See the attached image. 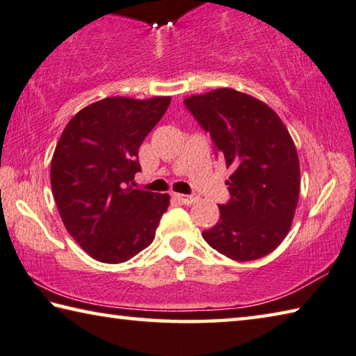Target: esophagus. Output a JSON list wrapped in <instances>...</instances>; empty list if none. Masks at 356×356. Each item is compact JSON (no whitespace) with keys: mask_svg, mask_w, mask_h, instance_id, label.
Listing matches in <instances>:
<instances>
[{"mask_svg":"<svg viewBox=\"0 0 356 356\" xmlns=\"http://www.w3.org/2000/svg\"><path fill=\"white\" fill-rule=\"evenodd\" d=\"M173 198L183 204H192L198 200V197H195V195H184V194H175Z\"/></svg>","mask_w":356,"mask_h":356,"instance_id":"esophagus-1","label":"esophagus"}]
</instances>
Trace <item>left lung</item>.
Segmentation results:
<instances>
[{"label":"left lung","instance_id":"8db88e82","mask_svg":"<svg viewBox=\"0 0 356 356\" xmlns=\"http://www.w3.org/2000/svg\"><path fill=\"white\" fill-rule=\"evenodd\" d=\"M209 133L233 173L225 183L229 202L203 239L227 258L253 261L282 244L300 194V164L294 140L277 112L234 89H216L184 99Z\"/></svg>","mask_w":356,"mask_h":356}]
</instances>
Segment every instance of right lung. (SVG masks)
<instances>
[{
  "mask_svg": "<svg viewBox=\"0 0 356 356\" xmlns=\"http://www.w3.org/2000/svg\"><path fill=\"white\" fill-rule=\"evenodd\" d=\"M170 97H108L72 117L51 159V191L67 232L90 258L124 263L152 244L168 194L133 188L139 148Z\"/></svg>",
  "mask_w": 356,
  "mask_h": 356,
  "instance_id": "1",
  "label": "right lung"
}]
</instances>
